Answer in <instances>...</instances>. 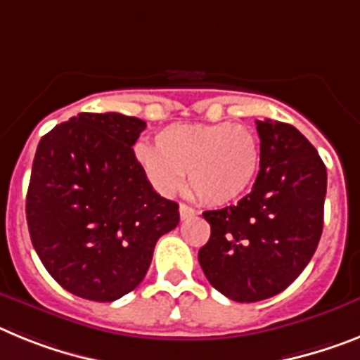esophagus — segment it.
Masks as SVG:
<instances>
[{
    "label": "esophagus",
    "mask_w": 360,
    "mask_h": 360,
    "mask_svg": "<svg viewBox=\"0 0 360 360\" xmlns=\"http://www.w3.org/2000/svg\"><path fill=\"white\" fill-rule=\"evenodd\" d=\"M195 214H196V211L193 210L191 205L180 204V218H182V220H187V218L195 217Z\"/></svg>",
    "instance_id": "obj_1"
}]
</instances>
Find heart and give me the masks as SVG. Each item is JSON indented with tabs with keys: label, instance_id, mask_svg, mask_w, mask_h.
Wrapping results in <instances>:
<instances>
[{
	"label": "heart",
	"instance_id": "heart-1",
	"mask_svg": "<svg viewBox=\"0 0 360 360\" xmlns=\"http://www.w3.org/2000/svg\"><path fill=\"white\" fill-rule=\"evenodd\" d=\"M136 160L162 195H173L187 184L207 205L238 200L253 184L260 165V143L244 125L173 124L155 136V147L140 143Z\"/></svg>",
	"mask_w": 360,
	"mask_h": 360
}]
</instances>
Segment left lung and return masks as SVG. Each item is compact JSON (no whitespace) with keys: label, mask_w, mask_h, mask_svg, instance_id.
Listing matches in <instances>:
<instances>
[{"label":"left lung","mask_w":360,"mask_h":360,"mask_svg":"<svg viewBox=\"0 0 360 360\" xmlns=\"http://www.w3.org/2000/svg\"><path fill=\"white\" fill-rule=\"evenodd\" d=\"M260 171L235 205L205 211L211 226L198 262L227 299L257 302L284 291L308 266L324 224L326 165L300 131L257 120Z\"/></svg>","instance_id":"8db88e82"}]
</instances>
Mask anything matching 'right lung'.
I'll list each match as a JSON object with an SVG mask.
<instances>
[{"instance_id": "right-lung-1", "label": "right lung", "mask_w": 360, "mask_h": 360, "mask_svg": "<svg viewBox=\"0 0 360 360\" xmlns=\"http://www.w3.org/2000/svg\"><path fill=\"white\" fill-rule=\"evenodd\" d=\"M146 122L79 112L39 140L27 191L30 240L63 290L112 302L143 281L178 204L153 189L133 146Z\"/></svg>"}]
</instances>
